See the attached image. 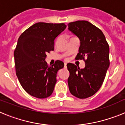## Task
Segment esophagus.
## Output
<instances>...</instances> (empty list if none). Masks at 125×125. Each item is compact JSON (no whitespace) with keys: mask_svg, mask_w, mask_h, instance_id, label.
<instances>
[{"mask_svg":"<svg viewBox=\"0 0 125 125\" xmlns=\"http://www.w3.org/2000/svg\"><path fill=\"white\" fill-rule=\"evenodd\" d=\"M66 65H67V64L64 63V67H66Z\"/></svg>","mask_w":125,"mask_h":125,"instance_id":"1","label":"esophagus"}]
</instances>
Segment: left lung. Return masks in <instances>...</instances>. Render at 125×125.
Listing matches in <instances>:
<instances>
[{"label": "left lung", "instance_id": "1", "mask_svg": "<svg viewBox=\"0 0 125 125\" xmlns=\"http://www.w3.org/2000/svg\"><path fill=\"white\" fill-rule=\"evenodd\" d=\"M68 29L78 36L81 45L76 58L83 59L85 68L67 64L70 93L80 99L94 95L101 88L110 66V49L101 30L86 21L68 24Z\"/></svg>", "mask_w": 125, "mask_h": 125}]
</instances>
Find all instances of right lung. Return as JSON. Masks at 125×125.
<instances>
[{"label": "right lung", "mask_w": 125, "mask_h": 125, "mask_svg": "<svg viewBox=\"0 0 125 125\" xmlns=\"http://www.w3.org/2000/svg\"><path fill=\"white\" fill-rule=\"evenodd\" d=\"M66 27L64 23H36L19 37L14 52L15 72L21 86L30 95L42 99L52 93L57 71L64 64L57 60L49 66L45 59L46 54L54 49L56 37Z\"/></svg>", "instance_id": "right-lung-1"}]
</instances>
